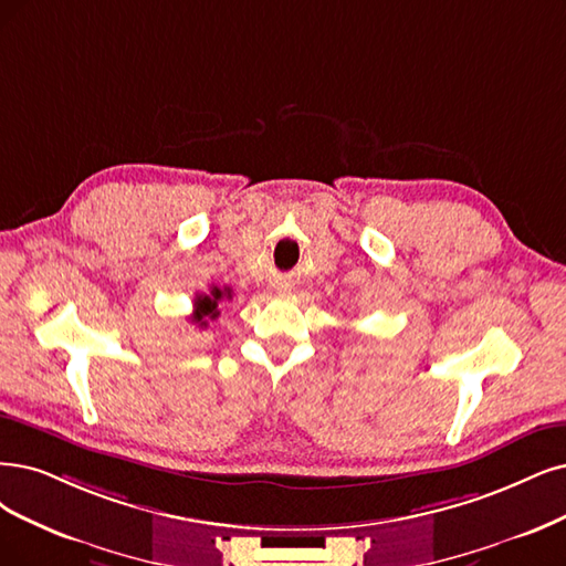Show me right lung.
I'll return each instance as SVG.
<instances>
[{
    "instance_id": "1",
    "label": "right lung",
    "mask_w": 566,
    "mask_h": 566,
    "mask_svg": "<svg viewBox=\"0 0 566 566\" xmlns=\"http://www.w3.org/2000/svg\"><path fill=\"white\" fill-rule=\"evenodd\" d=\"M228 298H230V289L228 286H223V289L212 286V289H209V294L196 296V301H193V317L191 319L198 326H207L209 322H214L219 317V303L228 301Z\"/></svg>"
}]
</instances>
